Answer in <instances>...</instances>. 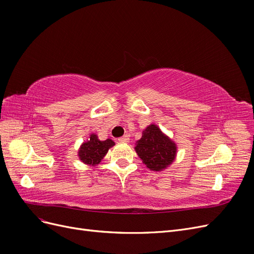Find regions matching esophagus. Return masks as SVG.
<instances>
[{"label":"esophagus","instance_id":"esophagus-1","mask_svg":"<svg viewBox=\"0 0 254 254\" xmlns=\"http://www.w3.org/2000/svg\"><path fill=\"white\" fill-rule=\"evenodd\" d=\"M119 141L120 142H129V135L125 134V135L119 137Z\"/></svg>","mask_w":254,"mask_h":254}]
</instances>
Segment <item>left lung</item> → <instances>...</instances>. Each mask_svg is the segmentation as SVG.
Wrapping results in <instances>:
<instances>
[{"instance_id": "obj_1", "label": "left lung", "mask_w": 254, "mask_h": 254, "mask_svg": "<svg viewBox=\"0 0 254 254\" xmlns=\"http://www.w3.org/2000/svg\"><path fill=\"white\" fill-rule=\"evenodd\" d=\"M134 149L146 167L160 172L174 162L177 145L157 125L151 124L144 129Z\"/></svg>"}]
</instances>
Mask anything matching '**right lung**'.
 I'll return each instance as SVG.
<instances>
[{
	"label": "right lung",
	"instance_id": "right-lung-1",
	"mask_svg": "<svg viewBox=\"0 0 254 254\" xmlns=\"http://www.w3.org/2000/svg\"><path fill=\"white\" fill-rule=\"evenodd\" d=\"M113 145L114 142L111 139L101 141L95 133H92L80 146L78 150L79 160L84 164L95 166L99 164Z\"/></svg>",
	"mask_w": 254,
	"mask_h": 254
}]
</instances>
